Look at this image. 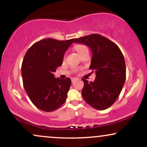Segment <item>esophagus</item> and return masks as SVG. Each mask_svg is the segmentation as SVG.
I'll use <instances>...</instances> for the list:
<instances>
[{
    "mask_svg": "<svg viewBox=\"0 0 147 147\" xmlns=\"http://www.w3.org/2000/svg\"><path fill=\"white\" fill-rule=\"evenodd\" d=\"M77 78H72V79H71V81H72V83H73L74 82H75V81L77 80Z\"/></svg>",
    "mask_w": 147,
    "mask_h": 147,
    "instance_id": "1",
    "label": "esophagus"
}]
</instances>
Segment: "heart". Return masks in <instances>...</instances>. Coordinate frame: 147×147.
Returning <instances> with one entry per match:
<instances>
[{"mask_svg": "<svg viewBox=\"0 0 147 147\" xmlns=\"http://www.w3.org/2000/svg\"><path fill=\"white\" fill-rule=\"evenodd\" d=\"M75 50H77V52H78L79 55H82L83 52L88 50V49L87 47L85 45H83V44H78L75 45Z\"/></svg>", "mask_w": 147, "mask_h": 147, "instance_id": "obj_1", "label": "heart"}]
</instances>
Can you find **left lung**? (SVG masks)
I'll use <instances>...</instances> for the list:
<instances>
[{
  "label": "left lung",
  "mask_w": 147,
  "mask_h": 147,
  "mask_svg": "<svg viewBox=\"0 0 147 147\" xmlns=\"http://www.w3.org/2000/svg\"><path fill=\"white\" fill-rule=\"evenodd\" d=\"M74 43H83L92 50L90 70L96 72L94 82L82 79V97L97 110H105L119 97L126 79V64L122 51L115 43L97 34L75 38Z\"/></svg>",
  "instance_id": "obj_1"
}]
</instances>
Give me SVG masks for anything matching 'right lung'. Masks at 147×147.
<instances>
[{"label": "right lung", "mask_w": 147, "mask_h": 147, "mask_svg": "<svg viewBox=\"0 0 147 147\" xmlns=\"http://www.w3.org/2000/svg\"><path fill=\"white\" fill-rule=\"evenodd\" d=\"M74 41L45 38L34 43L25 54L21 66L23 86L40 110L55 111L66 100L71 80L55 78L54 72L62 65L64 54Z\"/></svg>", "instance_id": "obj_1"}]
</instances>
